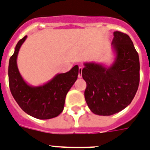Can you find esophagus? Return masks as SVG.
<instances>
[{
    "label": "esophagus",
    "instance_id": "34e87169",
    "mask_svg": "<svg viewBox=\"0 0 150 150\" xmlns=\"http://www.w3.org/2000/svg\"><path fill=\"white\" fill-rule=\"evenodd\" d=\"M82 71H83V67H79V78H82Z\"/></svg>",
    "mask_w": 150,
    "mask_h": 150
}]
</instances>
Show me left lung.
I'll use <instances>...</instances> for the list:
<instances>
[{"label":"left lung","instance_id":"obj_1","mask_svg":"<svg viewBox=\"0 0 150 150\" xmlns=\"http://www.w3.org/2000/svg\"><path fill=\"white\" fill-rule=\"evenodd\" d=\"M112 49L116 58L112 64L84 63L82 71L86 83L85 99L92 112L111 116L131 104L139 85V57L127 34L113 33Z\"/></svg>","mask_w":150,"mask_h":150}]
</instances>
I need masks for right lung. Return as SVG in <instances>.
<instances>
[{"label":"right lung","instance_id":"1","mask_svg":"<svg viewBox=\"0 0 150 150\" xmlns=\"http://www.w3.org/2000/svg\"><path fill=\"white\" fill-rule=\"evenodd\" d=\"M27 36L19 40L10 57L8 64L9 87L19 107L30 116L39 120H49L59 116L64 107L65 98L77 80L79 66L69 71L57 74L44 85H28L20 75L17 67L19 49Z\"/></svg>","mask_w":150,"mask_h":150}]
</instances>
